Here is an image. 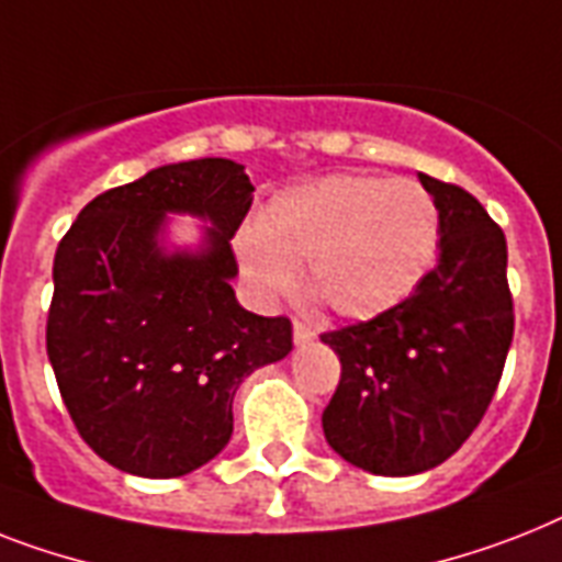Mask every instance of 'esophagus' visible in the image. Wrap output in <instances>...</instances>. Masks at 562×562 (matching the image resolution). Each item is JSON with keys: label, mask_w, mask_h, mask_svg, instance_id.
I'll use <instances>...</instances> for the list:
<instances>
[{"label": "esophagus", "mask_w": 562, "mask_h": 562, "mask_svg": "<svg viewBox=\"0 0 562 562\" xmlns=\"http://www.w3.org/2000/svg\"><path fill=\"white\" fill-rule=\"evenodd\" d=\"M314 335H317V331H314V328L308 326V323H305V321H294V344L296 346L312 344Z\"/></svg>", "instance_id": "esophagus-1"}]
</instances>
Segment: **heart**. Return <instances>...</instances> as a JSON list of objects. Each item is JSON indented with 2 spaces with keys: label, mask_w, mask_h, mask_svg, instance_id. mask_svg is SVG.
Segmentation results:
<instances>
[{
  "label": "heart",
  "mask_w": 562,
  "mask_h": 562,
  "mask_svg": "<svg viewBox=\"0 0 562 562\" xmlns=\"http://www.w3.org/2000/svg\"><path fill=\"white\" fill-rule=\"evenodd\" d=\"M439 248V207L409 178L328 176L277 195L239 239V262L262 300L294 285L344 317H375L407 300Z\"/></svg>",
  "instance_id": "1"
}]
</instances>
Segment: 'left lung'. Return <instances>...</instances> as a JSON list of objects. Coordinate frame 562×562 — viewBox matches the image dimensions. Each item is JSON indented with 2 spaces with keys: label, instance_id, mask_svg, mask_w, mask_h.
Masks as SVG:
<instances>
[{
  "label": "left lung",
  "instance_id": "obj_1",
  "mask_svg": "<svg viewBox=\"0 0 562 562\" xmlns=\"http://www.w3.org/2000/svg\"><path fill=\"white\" fill-rule=\"evenodd\" d=\"M418 178L439 207L436 268L372 321L321 335L340 358L326 441L378 476L430 471L468 441L514 337L503 227L462 187Z\"/></svg>",
  "mask_w": 562,
  "mask_h": 562
}]
</instances>
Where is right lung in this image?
<instances>
[{"label":"right lung","mask_w":562,"mask_h":562,"mask_svg":"<svg viewBox=\"0 0 562 562\" xmlns=\"http://www.w3.org/2000/svg\"><path fill=\"white\" fill-rule=\"evenodd\" d=\"M227 158L167 164L91 199L54 254L45 349L80 439L132 476L207 464L234 432V395L291 352L289 317L236 303L231 239L254 202ZM164 212L207 217L202 255L157 248Z\"/></svg>","instance_id":"add662e5"}]
</instances>
